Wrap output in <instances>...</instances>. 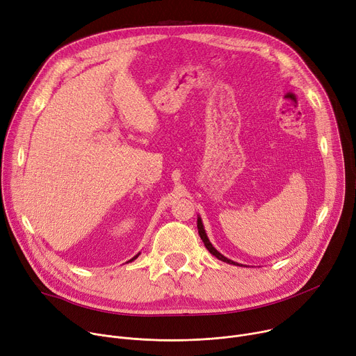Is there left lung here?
Returning a JSON list of instances; mask_svg holds the SVG:
<instances>
[{
    "label": "left lung",
    "instance_id": "8db88e82",
    "mask_svg": "<svg viewBox=\"0 0 356 356\" xmlns=\"http://www.w3.org/2000/svg\"><path fill=\"white\" fill-rule=\"evenodd\" d=\"M197 229H199L200 238L203 240V243H204L206 248L210 251V254H213L214 257H217V258H218V260H221V261H224V263H229V264H233V266H241V264H238V263H234V261L229 260L227 257H224L222 254H220V252L213 247V244H211V243H210V240L207 238V234H206V230H204V225H203V222H202V218H200V217H197Z\"/></svg>",
    "mask_w": 356,
    "mask_h": 356
}]
</instances>
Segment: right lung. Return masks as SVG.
<instances>
[{
    "mask_svg": "<svg viewBox=\"0 0 356 356\" xmlns=\"http://www.w3.org/2000/svg\"><path fill=\"white\" fill-rule=\"evenodd\" d=\"M138 255H139V254H138ZM138 255H135V257L132 258V260H129V261H134V260H136V258H138Z\"/></svg>",
    "mask_w": 356,
    "mask_h": 356,
    "instance_id": "1",
    "label": "right lung"
}]
</instances>
